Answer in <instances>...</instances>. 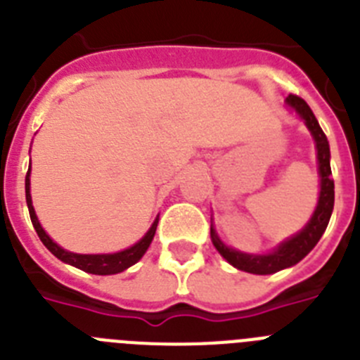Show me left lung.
<instances>
[{
    "mask_svg": "<svg viewBox=\"0 0 360 360\" xmlns=\"http://www.w3.org/2000/svg\"><path fill=\"white\" fill-rule=\"evenodd\" d=\"M288 106L294 108L299 113V117L304 120L307 128L314 135L317 148V162H319V174H321V195L317 207L314 211V216L308 221L307 227L303 231L290 238L288 241L281 243L274 252L263 254V256H254V254H243L238 250H232L225 247L219 238L216 236L214 229H211V238L214 243L216 250L236 269L250 272V274H274L279 270L287 269V266L295 265L310 252L321 240L323 232L326 231L330 221V216L333 211V200H335V191H333V178L332 169H330V146L326 141V135L321 129L319 122H317L314 111L310 110L304 98L297 97V95H288L287 97Z\"/></svg>",
    "mask_w": 360,
    "mask_h": 360,
    "instance_id": "8db88e82",
    "label": "left lung"
}]
</instances>
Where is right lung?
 <instances>
[{
    "label": "right lung",
    "instance_id": "add662e5",
    "mask_svg": "<svg viewBox=\"0 0 360 360\" xmlns=\"http://www.w3.org/2000/svg\"><path fill=\"white\" fill-rule=\"evenodd\" d=\"M30 167H28L27 178H25V193H27V205H28V212H30V219L32 225L36 229L37 236L39 240L43 241V245L50 252L53 254L56 257H59L61 262L68 263V265L77 266V269L84 270V272H90V274H98V276H110V274H119L122 270H126L128 266L135 265L144 252L148 250L149 243L153 241V236H155V231H157V224L158 218L155 219V224L151 225V229L148 231L144 238H142L139 243H135L129 249L122 250V252H115V254H73L68 252V250L61 249L59 245L53 243L50 240V236L46 232L43 231V227L37 221V216L34 212V207H32V196H30Z\"/></svg>",
    "mask_w": 360,
    "mask_h": 360
}]
</instances>
